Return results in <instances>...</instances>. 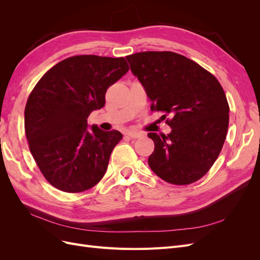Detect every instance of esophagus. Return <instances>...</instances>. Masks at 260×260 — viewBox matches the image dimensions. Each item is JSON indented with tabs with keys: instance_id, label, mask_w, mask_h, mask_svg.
<instances>
[{
	"instance_id": "1",
	"label": "esophagus",
	"mask_w": 260,
	"mask_h": 260,
	"mask_svg": "<svg viewBox=\"0 0 260 260\" xmlns=\"http://www.w3.org/2000/svg\"><path fill=\"white\" fill-rule=\"evenodd\" d=\"M128 137H130L131 139H139V138H141L142 137L143 135L141 132H137V131H129L128 133Z\"/></svg>"
}]
</instances>
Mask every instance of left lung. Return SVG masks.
<instances>
[{
	"instance_id": "obj_1",
	"label": "left lung",
	"mask_w": 260,
	"mask_h": 260,
	"mask_svg": "<svg viewBox=\"0 0 260 260\" xmlns=\"http://www.w3.org/2000/svg\"><path fill=\"white\" fill-rule=\"evenodd\" d=\"M131 72L171 127L149 132L155 148L148 165L168 183L191 184L205 176L221 152L229 125V104L217 78L174 52H139L125 56Z\"/></svg>"
}]
</instances>
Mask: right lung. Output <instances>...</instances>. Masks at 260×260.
Listing matches in <instances>:
<instances>
[{
	"label": "right lung",
	"mask_w": 260,
	"mask_h": 260,
	"mask_svg": "<svg viewBox=\"0 0 260 260\" xmlns=\"http://www.w3.org/2000/svg\"><path fill=\"white\" fill-rule=\"evenodd\" d=\"M123 57L77 55L46 72L25 108L30 152L44 178L67 193L89 190L104 177L117 130H88V117L105 105L107 89L127 74Z\"/></svg>",
	"instance_id": "1"
}]
</instances>
